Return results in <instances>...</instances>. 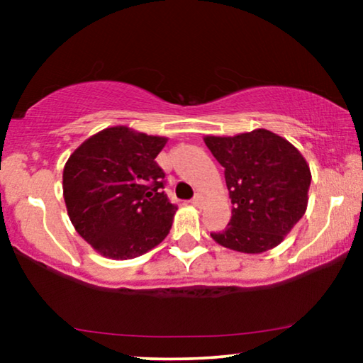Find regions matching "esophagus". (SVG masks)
<instances>
[{"label": "esophagus", "instance_id": "obj_1", "mask_svg": "<svg viewBox=\"0 0 363 363\" xmlns=\"http://www.w3.org/2000/svg\"><path fill=\"white\" fill-rule=\"evenodd\" d=\"M191 205L196 206V208H200V206L203 205V196H201V195H196V196L191 200Z\"/></svg>", "mask_w": 363, "mask_h": 363}]
</instances>
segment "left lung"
Here are the masks:
<instances>
[{
    "label": "left lung",
    "instance_id": "left-lung-1",
    "mask_svg": "<svg viewBox=\"0 0 363 363\" xmlns=\"http://www.w3.org/2000/svg\"><path fill=\"white\" fill-rule=\"evenodd\" d=\"M203 140L225 167L233 203L230 223L211 233L213 240L246 255L281 245L309 201L311 168L302 153L266 128L233 137L206 135Z\"/></svg>",
    "mask_w": 363,
    "mask_h": 363
}]
</instances>
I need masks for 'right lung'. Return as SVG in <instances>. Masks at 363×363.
Wrapping results in <instances>:
<instances>
[{"instance_id":"obj_1","label":"right lung","mask_w":363,"mask_h":363,"mask_svg":"<svg viewBox=\"0 0 363 363\" xmlns=\"http://www.w3.org/2000/svg\"><path fill=\"white\" fill-rule=\"evenodd\" d=\"M167 137L116 125L94 133L71 153L62 195L76 231L108 259H132L160 245L177 206L162 191L155 158Z\"/></svg>"}]
</instances>
